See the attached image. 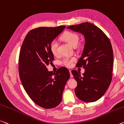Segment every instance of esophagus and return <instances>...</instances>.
Returning a JSON list of instances; mask_svg holds the SVG:
<instances>
[{"label": "esophagus", "mask_w": 124, "mask_h": 124, "mask_svg": "<svg viewBox=\"0 0 124 124\" xmlns=\"http://www.w3.org/2000/svg\"><path fill=\"white\" fill-rule=\"evenodd\" d=\"M70 77H71V78H72V77H73V75H72V74L71 70H70Z\"/></svg>", "instance_id": "34e87169"}]
</instances>
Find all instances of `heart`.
Segmentation results:
<instances>
[{
	"label": "heart",
	"instance_id": "b5f03b06",
	"mask_svg": "<svg viewBox=\"0 0 124 124\" xmlns=\"http://www.w3.org/2000/svg\"><path fill=\"white\" fill-rule=\"evenodd\" d=\"M62 38L63 40L66 41L68 43L71 45L73 47H76L78 45L79 42V36L76 33L68 31L64 33L62 35ZM50 50L52 54L54 55H56L58 54V43L57 41L53 40L50 44ZM75 58H65L63 60V64L67 67H70L72 65L73 62L75 61Z\"/></svg>",
	"mask_w": 124,
	"mask_h": 124
}]
</instances>
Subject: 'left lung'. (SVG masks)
Segmentation results:
<instances>
[{
	"mask_svg": "<svg viewBox=\"0 0 124 124\" xmlns=\"http://www.w3.org/2000/svg\"><path fill=\"white\" fill-rule=\"evenodd\" d=\"M67 28L82 34L85 44L77 66H83V76L72 70L77 82L76 95L80 100L91 103L99 99L109 88L112 79L113 51L109 39L99 27L90 23L72 25Z\"/></svg>",
	"mask_w": 124,
	"mask_h": 124,
	"instance_id": "1",
	"label": "left lung"
}]
</instances>
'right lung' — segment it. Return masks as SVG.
<instances>
[{
  "mask_svg": "<svg viewBox=\"0 0 124 124\" xmlns=\"http://www.w3.org/2000/svg\"><path fill=\"white\" fill-rule=\"evenodd\" d=\"M65 27H41L30 31L20 52L19 71L21 83L32 101L45 109L60 104L70 77L69 70L64 67L56 73L48 71L46 67L54 60L50 50L51 42Z\"/></svg>",
  "mask_w": 124,
  "mask_h": 124,
  "instance_id": "add662e5",
  "label": "right lung"
}]
</instances>
